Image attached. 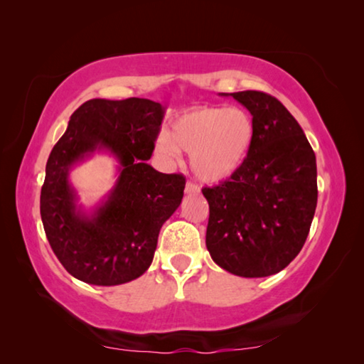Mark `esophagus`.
<instances>
[{
  "label": "esophagus",
  "mask_w": 364,
  "mask_h": 364,
  "mask_svg": "<svg viewBox=\"0 0 364 364\" xmlns=\"http://www.w3.org/2000/svg\"><path fill=\"white\" fill-rule=\"evenodd\" d=\"M184 193H186V194H198L199 193V186H198L196 183L188 181L186 186H184Z\"/></svg>",
  "instance_id": "34e87169"
}]
</instances>
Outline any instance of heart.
Returning <instances> with one entry per match:
<instances>
[{"label":"heart","instance_id":"b5f03b06","mask_svg":"<svg viewBox=\"0 0 364 364\" xmlns=\"http://www.w3.org/2000/svg\"><path fill=\"white\" fill-rule=\"evenodd\" d=\"M252 114L240 107L198 106L180 114L170 134L156 139V155L175 160L191 155V170L204 183H222L240 170L255 144Z\"/></svg>","mask_w":364,"mask_h":364}]
</instances>
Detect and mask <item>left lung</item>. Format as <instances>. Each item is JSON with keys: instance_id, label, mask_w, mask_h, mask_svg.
<instances>
[{"instance_id": "1", "label": "left lung", "mask_w": 364, "mask_h": 364, "mask_svg": "<svg viewBox=\"0 0 364 364\" xmlns=\"http://www.w3.org/2000/svg\"><path fill=\"white\" fill-rule=\"evenodd\" d=\"M250 111L257 135L229 180L204 188L205 247L220 268L242 278L284 269L309 235L317 205L316 154L291 112L262 91L219 93Z\"/></svg>"}]
</instances>
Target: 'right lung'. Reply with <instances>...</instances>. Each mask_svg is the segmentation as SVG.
<instances>
[{"mask_svg":"<svg viewBox=\"0 0 364 364\" xmlns=\"http://www.w3.org/2000/svg\"><path fill=\"white\" fill-rule=\"evenodd\" d=\"M165 109L144 97L90 100L70 117L52 149L41 191V217L58 262L73 278L95 286L129 283L149 269L161 225L180 208L183 175L147 164ZM95 151L118 160L112 193L90 213L77 204L71 168Z\"/></svg>","mask_w":364,"mask_h":364,"instance_id":"add662e5","label":"right lung"}]
</instances>
